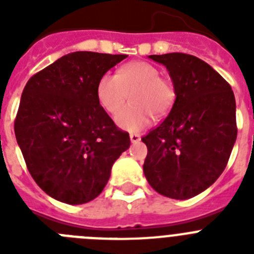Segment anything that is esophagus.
Listing matches in <instances>:
<instances>
[{
    "instance_id": "1",
    "label": "esophagus",
    "mask_w": 254,
    "mask_h": 254,
    "mask_svg": "<svg viewBox=\"0 0 254 254\" xmlns=\"http://www.w3.org/2000/svg\"><path fill=\"white\" fill-rule=\"evenodd\" d=\"M129 138H131L132 143H137V142H140L141 136L138 133H131L129 134Z\"/></svg>"
}]
</instances>
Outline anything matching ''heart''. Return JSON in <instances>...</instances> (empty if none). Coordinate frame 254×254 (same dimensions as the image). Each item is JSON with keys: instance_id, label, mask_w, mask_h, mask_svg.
<instances>
[{"instance_id": "heart-1", "label": "heart", "mask_w": 254, "mask_h": 254, "mask_svg": "<svg viewBox=\"0 0 254 254\" xmlns=\"http://www.w3.org/2000/svg\"><path fill=\"white\" fill-rule=\"evenodd\" d=\"M129 94L132 103L116 114L122 129L136 132L150 125L152 116L165 117L176 100L172 82L160 76V69L145 61H133L112 72L103 73L96 82V100L108 113H116Z\"/></svg>"}]
</instances>
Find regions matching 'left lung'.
Returning <instances> with one entry per match:
<instances>
[{
  "label": "left lung",
  "instance_id": "left-lung-1",
  "mask_svg": "<svg viewBox=\"0 0 254 254\" xmlns=\"http://www.w3.org/2000/svg\"><path fill=\"white\" fill-rule=\"evenodd\" d=\"M167 67L176 100L160 125L141 140L143 173L158 193L187 199L224 172L237 140L232 87L210 64L186 53L149 56Z\"/></svg>",
  "mask_w": 254,
  "mask_h": 254
}]
</instances>
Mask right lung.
I'll return each instance as SVG.
<instances>
[{
    "mask_svg": "<svg viewBox=\"0 0 254 254\" xmlns=\"http://www.w3.org/2000/svg\"><path fill=\"white\" fill-rule=\"evenodd\" d=\"M126 57L73 52L26 82L15 136L29 173L52 198L68 205L90 202L131 145L95 94L100 76Z\"/></svg>",
    "mask_w": 254,
    "mask_h": 254,
    "instance_id": "obj_1",
    "label": "right lung"
}]
</instances>
